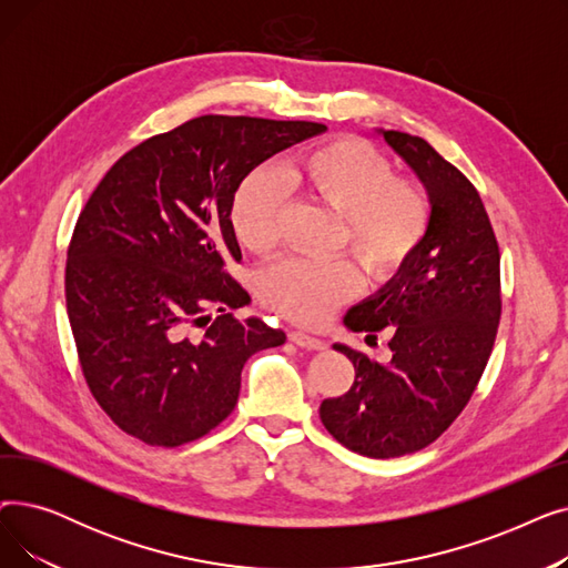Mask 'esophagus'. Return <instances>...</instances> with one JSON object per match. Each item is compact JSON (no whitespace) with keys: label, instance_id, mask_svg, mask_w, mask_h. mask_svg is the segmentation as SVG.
<instances>
[{"label":"esophagus","instance_id":"obj_1","mask_svg":"<svg viewBox=\"0 0 568 568\" xmlns=\"http://www.w3.org/2000/svg\"><path fill=\"white\" fill-rule=\"evenodd\" d=\"M290 341L304 349H324V341H320L317 336H311L306 332H290Z\"/></svg>","mask_w":568,"mask_h":568}]
</instances>
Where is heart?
<instances>
[{
    "instance_id": "b5f03b06",
    "label": "heart",
    "mask_w": 568,
    "mask_h": 568,
    "mask_svg": "<svg viewBox=\"0 0 568 568\" xmlns=\"http://www.w3.org/2000/svg\"><path fill=\"white\" fill-rule=\"evenodd\" d=\"M281 182L306 202L338 216L334 248L347 253L373 283L392 281L424 246L433 204L428 193L396 176L382 152L359 138L313 144L281 165ZM283 191L268 172H251L234 189L230 227L236 242L255 255L281 244ZM362 278L345 257L285 260L260 276L266 308L315 326L356 294Z\"/></svg>"
}]
</instances>
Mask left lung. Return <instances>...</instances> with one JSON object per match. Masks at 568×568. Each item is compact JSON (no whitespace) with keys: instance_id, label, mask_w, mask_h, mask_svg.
<instances>
[{"instance_id":"8db88e82","label":"left lung","mask_w":568,"mask_h":568,"mask_svg":"<svg viewBox=\"0 0 568 568\" xmlns=\"http://www.w3.org/2000/svg\"><path fill=\"white\" fill-rule=\"evenodd\" d=\"M416 172L433 204L414 260L345 315L352 332L392 336V362L336 343L354 382L320 405V419L349 452L398 458L435 442L469 403L490 359L501 315L499 246L479 191L424 140L379 131Z\"/></svg>"}]
</instances>
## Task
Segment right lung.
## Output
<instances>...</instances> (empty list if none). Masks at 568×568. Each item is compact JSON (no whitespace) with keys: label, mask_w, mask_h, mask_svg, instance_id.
Wrapping results in <instances>:
<instances>
[{"label":"right lung","mask_w":568,"mask_h":568,"mask_svg":"<svg viewBox=\"0 0 568 568\" xmlns=\"http://www.w3.org/2000/svg\"><path fill=\"white\" fill-rule=\"evenodd\" d=\"M324 131L195 116L133 146L87 200L69 244L67 311L89 392L124 433L152 446L206 435L234 409L248 356L285 343L260 317L230 313L251 302L225 268L242 260L230 202L251 170Z\"/></svg>","instance_id":"obj_1"}]
</instances>
